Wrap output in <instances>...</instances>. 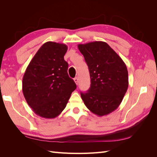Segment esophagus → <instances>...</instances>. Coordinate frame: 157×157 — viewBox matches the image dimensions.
I'll list each match as a JSON object with an SVG mask.
<instances>
[{
  "label": "esophagus",
  "instance_id": "34e87169",
  "mask_svg": "<svg viewBox=\"0 0 157 157\" xmlns=\"http://www.w3.org/2000/svg\"><path fill=\"white\" fill-rule=\"evenodd\" d=\"M74 81L75 82L76 84H78V77H75L74 78Z\"/></svg>",
  "mask_w": 157,
  "mask_h": 157
}]
</instances>
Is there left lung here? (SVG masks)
<instances>
[{"label": "left lung", "instance_id": "1", "mask_svg": "<svg viewBox=\"0 0 157 157\" xmlns=\"http://www.w3.org/2000/svg\"><path fill=\"white\" fill-rule=\"evenodd\" d=\"M89 69L90 87L81 92L89 110L99 117L107 115L118 108L128 87L126 65L109 44L94 41L78 45Z\"/></svg>", "mask_w": 157, "mask_h": 157}]
</instances>
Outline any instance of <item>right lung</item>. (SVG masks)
<instances>
[{
  "label": "right lung",
  "instance_id": "1",
  "mask_svg": "<svg viewBox=\"0 0 157 157\" xmlns=\"http://www.w3.org/2000/svg\"><path fill=\"white\" fill-rule=\"evenodd\" d=\"M67 46L47 42L33 57L22 80V91L28 105L37 115L58 117L65 108L77 88L67 73L64 60Z\"/></svg>",
  "mask_w": 157,
  "mask_h": 157
}]
</instances>
